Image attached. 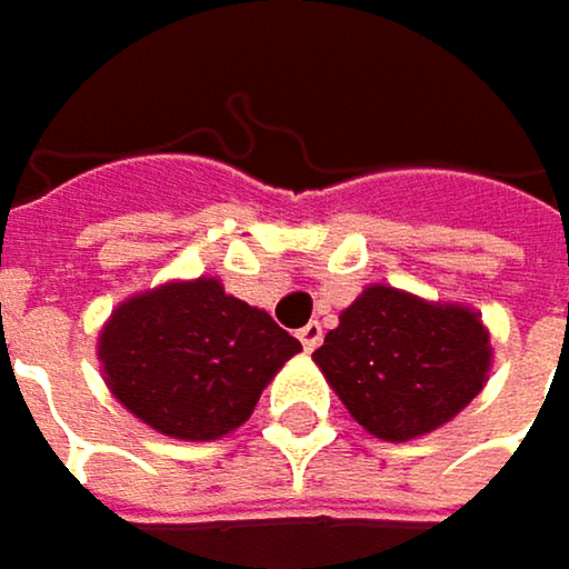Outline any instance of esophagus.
<instances>
[{
  "instance_id": "34e87169",
  "label": "esophagus",
  "mask_w": 569,
  "mask_h": 569,
  "mask_svg": "<svg viewBox=\"0 0 569 569\" xmlns=\"http://www.w3.org/2000/svg\"><path fill=\"white\" fill-rule=\"evenodd\" d=\"M321 338H325V331H321V325H318V321H311V325H305V328L298 331V341L305 345V351H308V355L321 345Z\"/></svg>"
}]
</instances>
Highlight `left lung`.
<instances>
[{"label": "left lung", "instance_id": "left-lung-1", "mask_svg": "<svg viewBox=\"0 0 569 569\" xmlns=\"http://www.w3.org/2000/svg\"><path fill=\"white\" fill-rule=\"evenodd\" d=\"M315 365L368 433L405 443L453 421L483 391L493 348L480 311L368 284Z\"/></svg>", "mask_w": 569, "mask_h": 569}]
</instances>
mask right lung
<instances>
[{"instance_id":"right-lung-1","label":"right lung","mask_w":569,"mask_h":569,"mask_svg":"<svg viewBox=\"0 0 569 569\" xmlns=\"http://www.w3.org/2000/svg\"><path fill=\"white\" fill-rule=\"evenodd\" d=\"M301 341L218 278L164 281L126 298L99 331L116 401L174 440H218L241 427Z\"/></svg>"}]
</instances>
